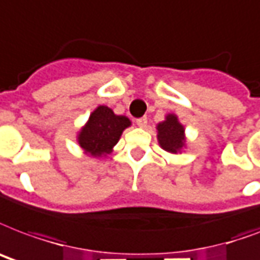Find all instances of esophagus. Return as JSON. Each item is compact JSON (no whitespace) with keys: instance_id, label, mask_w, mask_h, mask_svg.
Listing matches in <instances>:
<instances>
[{"instance_id":"34e87169","label":"esophagus","mask_w":260,"mask_h":260,"mask_svg":"<svg viewBox=\"0 0 260 260\" xmlns=\"http://www.w3.org/2000/svg\"><path fill=\"white\" fill-rule=\"evenodd\" d=\"M136 124H138V126H140V128H144V126L147 125V117H140V118H138V120H136Z\"/></svg>"}]
</instances>
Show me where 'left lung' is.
Masks as SVG:
<instances>
[{
  "mask_svg": "<svg viewBox=\"0 0 260 260\" xmlns=\"http://www.w3.org/2000/svg\"><path fill=\"white\" fill-rule=\"evenodd\" d=\"M156 138L159 146L170 154L181 152L187 144L185 128L173 113L168 114L165 120L156 125Z\"/></svg>",
  "mask_w": 260,
  "mask_h": 260,
  "instance_id": "8db88e82",
  "label": "left lung"
}]
</instances>
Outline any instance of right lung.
<instances>
[{
	"mask_svg": "<svg viewBox=\"0 0 260 260\" xmlns=\"http://www.w3.org/2000/svg\"><path fill=\"white\" fill-rule=\"evenodd\" d=\"M131 126L125 116H117L112 109L101 105L91 113L77 134V143L87 155L101 158L113 151L124 129Z\"/></svg>",
	"mask_w": 260,
	"mask_h": 260,
	"instance_id": "obj_1",
	"label": "right lung"
}]
</instances>
